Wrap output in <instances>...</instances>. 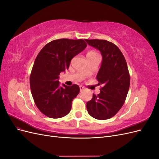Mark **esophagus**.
I'll list each match as a JSON object with an SVG mask.
<instances>
[{"mask_svg": "<svg viewBox=\"0 0 159 159\" xmlns=\"http://www.w3.org/2000/svg\"><path fill=\"white\" fill-rule=\"evenodd\" d=\"M80 91H84L85 89V88L83 87V86H80Z\"/></svg>", "mask_w": 159, "mask_h": 159, "instance_id": "obj_1", "label": "esophagus"}]
</instances>
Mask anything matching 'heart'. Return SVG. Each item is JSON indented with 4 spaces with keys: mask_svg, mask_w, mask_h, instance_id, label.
<instances>
[{
    "mask_svg": "<svg viewBox=\"0 0 159 159\" xmlns=\"http://www.w3.org/2000/svg\"><path fill=\"white\" fill-rule=\"evenodd\" d=\"M98 54L97 53H96L94 51H89L88 54H87V56H93V55H96Z\"/></svg>",
    "mask_w": 159,
    "mask_h": 159,
    "instance_id": "obj_1",
    "label": "heart"
}]
</instances>
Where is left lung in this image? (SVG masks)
<instances>
[{"label":"left lung","instance_id":"obj_1","mask_svg":"<svg viewBox=\"0 0 159 159\" xmlns=\"http://www.w3.org/2000/svg\"><path fill=\"white\" fill-rule=\"evenodd\" d=\"M99 50L102 56L101 68L97 74L99 85H103L98 95L87 102L88 113L95 119L111 118L120 110L127 98L130 85L127 64L119 48L105 40H85Z\"/></svg>","mask_w":159,"mask_h":159}]
</instances>
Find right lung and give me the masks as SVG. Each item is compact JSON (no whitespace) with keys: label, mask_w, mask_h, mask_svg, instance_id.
<instances>
[{"label":"right lung","mask_w":159,"mask_h":159,"mask_svg":"<svg viewBox=\"0 0 159 159\" xmlns=\"http://www.w3.org/2000/svg\"><path fill=\"white\" fill-rule=\"evenodd\" d=\"M86 46L82 39L63 38L49 42L38 54L30 85L36 105L47 117L61 118L70 113L72 100L80 93V88L76 84L60 85L59 75L69 68L71 59Z\"/></svg>","instance_id":"right-lung-1"}]
</instances>
